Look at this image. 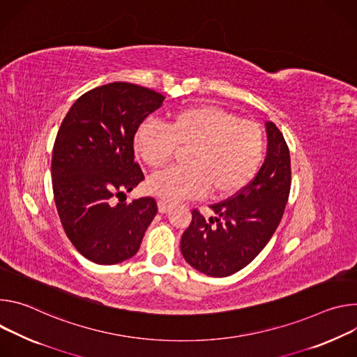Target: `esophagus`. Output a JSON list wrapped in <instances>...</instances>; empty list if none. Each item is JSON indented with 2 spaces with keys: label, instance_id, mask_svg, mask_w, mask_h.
I'll use <instances>...</instances> for the list:
<instances>
[{
  "label": "esophagus",
  "instance_id": "34e87169",
  "mask_svg": "<svg viewBox=\"0 0 357 357\" xmlns=\"http://www.w3.org/2000/svg\"><path fill=\"white\" fill-rule=\"evenodd\" d=\"M157 208H158V213L165 214V213L170 211L172 206H170V204H167V203H166V202H163V200H158V202H157Z\"/></svg>",
  "mask_w": 357,
  "mask_h": 357
}]
</instances>
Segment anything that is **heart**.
<instances>
[{
	"instance_id": "1",
	"label": "heart",
	"mask_w": 357,
	"mask_h": 357,
	"mask_svg": "<svg viewBox=\"0 0 357 357\" xmlns=\"http://www.w3.org/2000/svg\"><path fill=\"white\" fill-rule=\"evenodd\" d=\"M136 155L150 170L170 163L176 149H187L184 169L151 176L147 190L169 203L202 197L208 190L224 199L243 190L257 174L265 151L262 129L214 105L176 112L166 125L142 123L133 139Z\"/></svg>"
}]
</instances>
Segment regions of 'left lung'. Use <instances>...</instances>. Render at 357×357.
I'll list each match as a JSON object with an SVG mask.
<instances>
[{
    "mask_svg": "<svg viewBox=\"0 0 357 357\" xmlns=\"http://www.w3.org/2000/svg\"><path fill=\"white\" fill-rule=\"evenodd\" d=\"M266 128V157L255 178L231 199L210 206L215 217L192 211L181 236V254L197 271L228 276L247 266L268 244L284 215L291 190L288 144L272 122Z\"/></svg>",
    "mask_w": 357,
    "mask_h": 357,
    "instance_id": "1",
    "label": "left lung"
}]
</instances>
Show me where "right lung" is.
<instances>
[{
	"mask_svg": "<svg viewBox=\"0 0 357 357\" xmlns=\"http://www.w3.org/2000/svg\"><path fill=\"white\" fill-rule=\"evenodd\" d=\"M163 100L149 88L113 82L84 93L61 123L51 165L54 199L68 238L95 264L132 258L157 214L151 197L114 199L144 180L133 139Z\"/></svg>",
	"mask_w": 357,
	"mask_h": 357,
	"instance_id": "1",
	"label": "right lung"
}]
</instances>
